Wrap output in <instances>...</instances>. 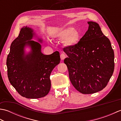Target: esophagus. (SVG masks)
Listing matches in <instances>:
<instances>
[{"mask_svg": "<svg viewBox=\"0 0 121 121\" xmlns=\"http://www.w3.org/2000/svg\"><path fill=\"white\" fill-rule=\"evenodd\" d=\"M60 58L61 60H64L66 58V55L64 53H62L60 55Z\"/></svg>", "mask_w": 121, "mask_h": 121, "instance_id": "34e87169", "label": "esophagus"}]
</instances>
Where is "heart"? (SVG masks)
Listing matches in <instances>:
<instances>
[{"label": "heart", "instance_id": "1", "mask_svg": "<svg viewBox=\"0 0 121 121\" xmlns=\"http://www.w3.org/2000/svg\"><path fill=\"white\" fill-rule=\"evenodd\" d=\"M57 36L60 39H65V43L67 46H72L78 42L79 35L72 27H69L59 32Z\"/></svg>", "mask_w": 121, "mask_h": 121}]
</instances>
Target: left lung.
Listing matches in <instances>:
<instances>
[{
    "mask_svg": "<svg viewBox=\"0 0 121 121\" xmlns=\"http://www.w3.org/2000/svg\"><path fill=\"white\" fill-rule=\"evenodd\" d=\"M88 30L76 44L63 48L64 62L75 88L83 94L99 91L107 85L114 69V55L99 24L88 22Z\"/></svg>",
    "mask_w": 121,
    "mask_h": 121,
    "instance_id": "left-lung-1",
    "label": "left lung"
}]
</instances>
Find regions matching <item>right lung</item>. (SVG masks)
Returning <instances> with one entry per match:
<instances>
[{
    "mask_svg": "<svg viewBox=\"0 0 121 121\" xmlns=\"http://www.w3.org/2000/svg\"><path fill=\"white\" fill-rule=\"evenodd\" d=\"M33 35L30 28H22L10 46L7 66L10 83L18 93L26 98L37 99L49 92L50 74L60 63V56L58 51L49 55L43 54L40 43L30 40ZM26 45L30 46L31 51L25 56L24 49Z\"/></svg>",
    "mask_w": 121,
    "mask_h": 121,
    "instance_id": "obj_1",
    "label": "right lung"
}]
</instances>
